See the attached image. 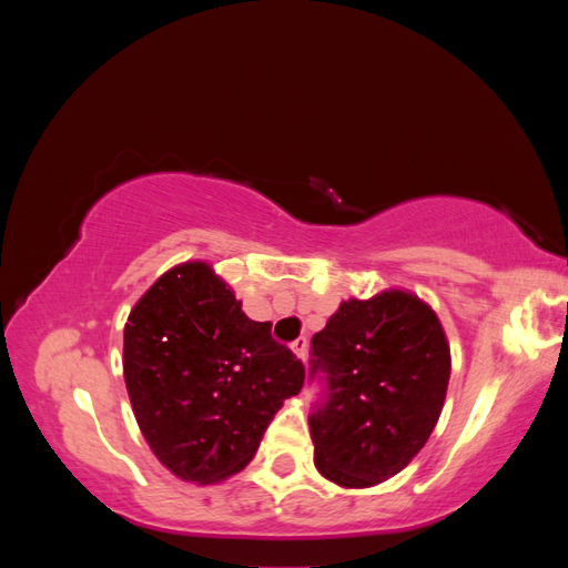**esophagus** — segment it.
I'll return each mask as SVG.
<instances>
[{
  "label": "esophagus",
  "mask_w": 568,
  "mask_h": 568,
  "mask_svg": "<svg viewBox=\"0 0 568 568\" xmlns=\"http://www.w3.org/2000/svg\"><path fill=\"white\" fill-rule=\"evenodd\" d=\"M291 351H294V355L305 363V357H307V338H296L294 343H291Z\"/></svg>",
  "instance_id": "esophagus-1"
}]
</instances>
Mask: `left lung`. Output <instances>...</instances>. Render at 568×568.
<instances>
[{
	"instance_id": "left-lung-1",
	"label": "left lung",
	"mask_w": 568,
	"mask_h": 568,
	"mask_svg": "<svg viewBox=\"0 0 568 568\" xmlns=\"http://www.w3.org/2000/svg\"><path fill=\"white\" fill-rule=\"evenodd\" d=\"M329 393L311 417L317 471L372 488L403 471L438 424L450 343L434 307L405 288L348 298L313 336Z\"/></svg>"
}]
</instances>
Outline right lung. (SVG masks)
<instances>
[{
	"label": "right lung",
	"mask_w": 568,
	"mask_h": 568,
	"mask_svg": "<svg viewBox=\"0 0 568 568\" xmlns=\"http://www.w3.org/2000/svg\"><path fill=\"white\" fill-rule=\"evenodd\" d=\"M253 322L203 261L163 272L134 303L123 374L134 419L168 471L220 484L253 459L267 424L301 393V359Z\"/></svg>",
	"instance_id": "right-lung-1"
}]
</instances>
